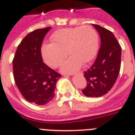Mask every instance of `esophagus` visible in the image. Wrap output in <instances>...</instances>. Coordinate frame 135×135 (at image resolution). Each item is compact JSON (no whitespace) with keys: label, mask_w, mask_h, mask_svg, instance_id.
Wrapping results in <instances>:
<instances>
[{"label":"esophagus","mask_w":135,"mask_h":135,"mask_svg":"<svg viewBox=\"0 0 135 135\" xmlns=\"http://www.w3.org/2000/svg\"><path fill=\"white\" fill-rule=\"evenodd\" d=\"M75 74H76V73H75ZM77 74H78V75H83V72H78V73H77Z\"/></svg>","instance_id":"obj_1"}]
</instances>
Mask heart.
<instances>
[{"instance_id":"1","label":"heart","mask_w":135,"mask_h":135,"mask_svg":"<svg viewBox=\"0 0 135 135\" xmlns=\"http://www.w3.org/2000/svg\"><path fill=\"white\" fill-rule=\"evenodd\" d=\"M51 44L41 47L44 62L50 67L57 68L67 56H71L63 65L62 72L70 73L80 69L82 64H87L95 57L98 48V35L91 26L63 28L51 36Z\"/></svg>"}]
</instances>
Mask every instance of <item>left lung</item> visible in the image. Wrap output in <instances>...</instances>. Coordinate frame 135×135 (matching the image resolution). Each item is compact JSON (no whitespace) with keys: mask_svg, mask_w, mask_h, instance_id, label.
Returning <instances> with one entry per match:
<instances>
[{"mask_svg":"<svg viewBox=\"0 0 135 135\" xmlns=\"http://www.w3.org/2000/svg\"><path fill=\"white\" fill-rule=\"evenodd\" d=\"M100 35V47L93 65L84 72L86 86L82 92L87 97H100L109 91L117 81L121 68V48L114 34L92 24Z\"/></svg>","mask_w":135,"mask_h":135,"instance_id":"1","label":"left lung"}]
</instances>
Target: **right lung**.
Wrapping results in <instances>:
<instances>
[{
  "instance_id": "right-lung-1",
  "label": "right lung",
  "mask_w": 135,
  "mask_h": 135,
  "mask_svg": "<svg viewBox=\"0 0 135 135\" xmlns=\"http://www.w3.org/2000/svg\"><path fill=\"white\" fill-rule=\"evenodd\" d=\"M51 27L28 34L16 49L12 61L14 78L24 98L43 105L54 98L57 81L61 75L44 63L41 48Z\"/></svg>"
}]
</instances>
